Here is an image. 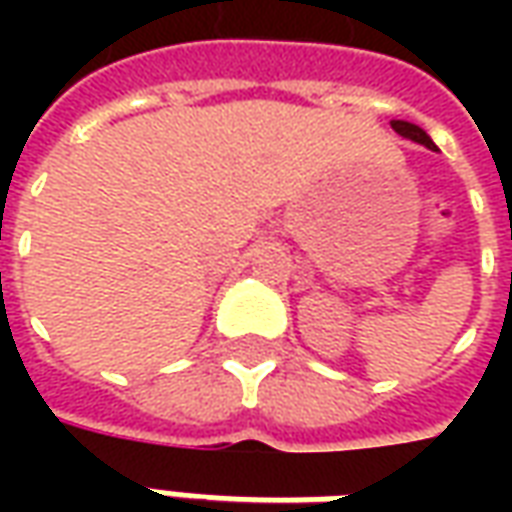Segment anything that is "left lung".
Masks as SVG:
<instances>
[{
  "label": "left lung",
  "instance_id": "8db88e82",
  "mask_svg": "<svg viewBox=\"0 0 512 512\" xmlns=\"http://www.w3.org/2000/svg\"><path fill=\"white\" fill-rule=\"evenodd\" d=\"M392 128H395L397 134L403 136V139H411V142H417V145L428 147V150H439V147L433 145V139H430L425 131L414 123H408V120H392Z\"/></svg>",
  "mask_w": 512,
  "mask_h": 512
}]
</instances>
